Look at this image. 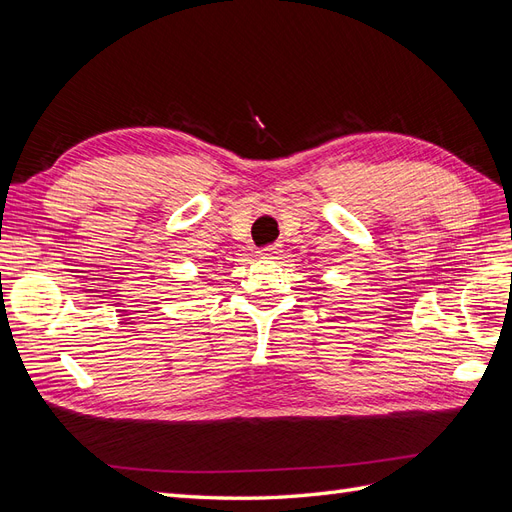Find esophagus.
Masks as SVG:
<instances>
[{
    "label": "esophagus",
    "mask_w": 512,
    "mask_h": 512,
    "mask_svg": "<svg viewBox=\"0 0 512 512\" xmlns=\"http://www.w3.org/2000/svg\"><path fill=\"white\" fill-rule=\"evenodd\" d=\"M280 252H282V245H267V247H262V250H258V256L273 258L275 254H280Z\"/></svg>",
    "instance_id": "obj_1"
}]
</instances>
